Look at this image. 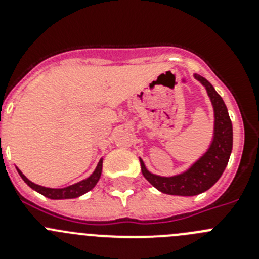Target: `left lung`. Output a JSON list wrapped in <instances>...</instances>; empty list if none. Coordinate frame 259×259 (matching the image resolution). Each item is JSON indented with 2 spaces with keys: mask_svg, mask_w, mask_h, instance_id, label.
Listing matches in <instances>:
<instances>
[{
  "mask_svg": "<svg viewBox=\"0 0 259 259\" xmlns=\"http://www.w3.org/2000/svg\"><path fill=\"white\" fill-rule=\"evenodd\" d=\"M196 79L200 80L206 87L214 106V141L206 154L200 161L196 162L184 174L172 178L153 175L146 170L145 164L140 159L141 171L145 179L162 193L172 194V196H196L202 193L218 182L230 159L231 150H232V123L228 115L227 107L221 96L215 92V89L205 77L196 75Z\"/></svg>",
  "mask_w": 259,
  "mask_h": 259,
  "instance_id": "left-lung-1",
  "label": "left lung"
}]
</instances>
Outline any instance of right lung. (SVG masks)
<instances>
[{
    "instance_id": "right-lung-1",
    "label": "right lung",
    "mask_w": 259,
    "mask_h": 259,
    "mask_svg": "<svg viewBox=\"0 0 259 259\" xmlns=\"http://www.w3.org/2000/svg\"><path fill=\"white\" fill-rule=\"evenodd\" d=\"M101 171H102V159L98 162L95 172L89 176L88 179L81 180V182L76 183V184L70 185V187H66V188H61V189H53V188H45V187H41V185L35 184V183H32L31 180L27 179L26 176L23 175L20 170H18V172H19L20 178H22V179L24 180V182H26L32 189H35L36 192L41 193L42 196H45V197L52 198V200H66V198H76L79 197V196H81V194L87 193L88 191H91V189L97 184L98 180H100Z\"/></svg>"
}]
</instances>
